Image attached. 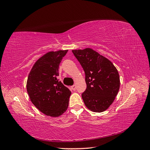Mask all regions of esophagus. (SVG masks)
Instances as JSON below:
<instances>
[{
  "label": "esophagus",
  "instance_id": "34e87169",
  "mask_svg": "<svg viewBox=\"0 0 150 150\" xmlns=\"http://www.w3.org/2000/svg\"><path fill=\"white\" fill-rule=\"evenodd\" d=\"M71 87V89L73 90V91H75V90H76V85H72Z\"/></svg>",
  "mask_w": 150,
  "mask_h": 150
}]
</instances>
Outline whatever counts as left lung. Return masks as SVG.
<instances>
[{
  "mask_svg": "<svg viewBox=\"0 0 150 150\" xmlns=\"http://www.w3.org/2000/svg\"><path fill=\"white\" fill-rule=\"evenodd\" d=\"M83 68L87 88L82 94L87 108L102 112L112 104L120 87L117 70L109 59L92 48L72 50Z\"/></svg>",
  "mask_w": 150,
  "mask_h": 150,
  "instance_id": "left-lung-1",
  "label": "left lung"
}]
</instances>
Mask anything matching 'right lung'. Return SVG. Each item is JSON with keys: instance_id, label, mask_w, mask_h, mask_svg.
I'll return each mask as SVG.
<instances>
[{"instance_id": "add662e5", "label": "right lung", "mask_w": 150, "mask_h": 150, "mask_svg": "<svg viewBox=\"0 0 150 150\" xmlns=\"http://www.w3.org/2000/svg\"><path fill=\"white\" fill-rule=\"evenodd\" d=\"M67 51H50L42 55L28 75L26 88L30 100L48 116L58 117L68 109L71 91L57 78L59 65Z\"/></svg>"}]
</instances>
